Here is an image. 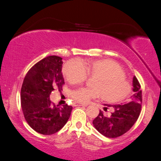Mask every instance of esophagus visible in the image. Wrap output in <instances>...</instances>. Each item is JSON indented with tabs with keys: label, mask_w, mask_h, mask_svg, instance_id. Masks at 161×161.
I'll list each match as a JSON object with an SVG mask.
<instances>
[{
	"label": "esophagus",
	"mask_w": 161,
	"mask_h": 161,
	"mask_svg": "<svg viewBox=\"0 0 161 161\" xmlns=\"http://www.w3.org/2000/svg\"><path fill=\"white\" fill-rule=\"evenodd\" d=\"M74 106H83V107H86L87 105L86 104H80V103H74Z\"/></svg>",
	"instance_id": "34e87169"
}]
</instances>
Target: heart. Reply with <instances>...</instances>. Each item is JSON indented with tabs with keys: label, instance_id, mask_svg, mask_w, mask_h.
Listing matches in <instances>:
<instances>
[{
	"label": "heart",
	"instance_id": "heart-1",
	"mask_svg": "<svg viewBox=\"0 0 161 161\" xmlns=\"http://www.w3.org/2000/svg\"><path fill=\"white\" fill-rule=\"evenodd\" d=\"M63 75L71 84H80L87 76L94 78L92 88H79L72 90L70 97L74 102L87 104L90 100L100 97L108 103H117L126 97L131 91V86L125 78L123 69L111 60H79L69 61L64 66Z\"/></svg>",
	"mask_w": 161,
	"mask_h": 161
}]
</instances>
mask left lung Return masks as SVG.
I'll return each mask as SVG.
<instances>
[{"mask_svg":"<svg viewBox=\"0 0 161 161\" xmlns=\"http://www.w3.org/2000/svg\"><path fill=\"white\" fill-rule=\"evenodd\" d=\"M134 94L131 100L125 104H104L105 111L113 108L110 115H105L100 110V114L93 120V125L99 133L108 138H116L123 135L133 127L140 115L142 103L141 85L136 76L133 79Z\"/></svg>","mask_w":161,"mask_h":161,"instance_id":"obj_1","label":"left lung"}]
</instances>
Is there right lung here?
<instances>
[{"label": "right lung", "instance_id": "add662e5", "mask_svg": "<svg viewBox=\"0 0 161 161\" xmlns=\"http://www.w3.org/2000/svg\"><path fill=\"white\" fill-rule=\"evenodd\" d=\"M62 58L50 56L31 68L21 89V107L26 122L33 130L43 135H52L64 126L72 107L56 105L50 95L64 84L61 69Z\"/></svg>", "mask_w": 161, "mask_h": 161}]
</instances>
